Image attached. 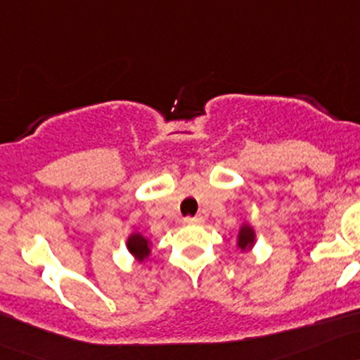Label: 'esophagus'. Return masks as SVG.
Masks as SVG:
<instances>
[{"label": "esophagus", "mask_w": 360, "mask_h": 360, "mask_svg": "<svg viewBox=\"0 0 360 360\" xmlns=\"http://www.w3.org/2000/svg\"><path fill=\"white\" fill-rule=\"evenodd\" d=\"M184 224H203V217L201 215L186 217V219H184Z\"/></svg>", "instance_id": "34e87169"}]
</instances>
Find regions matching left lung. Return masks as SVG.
Segmentation results:
<instances>
[{"label":"left lung","instance_id":"obj_1","mask_svg":"<svg viewBox=\"0 0 360 360\" xmlns=\"http://www.w3.org/2000/svg\"><path fill=\"white\" fill-rule=\"evenodd\" d=\"M252 240H255V232L251 227H243L239 232V248L240 250H246V248L252 246Z\"/></svg>","mask_w":360,"mask_h":360}]
</instances>
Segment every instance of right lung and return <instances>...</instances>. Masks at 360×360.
Listing matches in <instances>:
<instances>
[{
	"label": "right lung",
	"mask_w": 360,
	"mask_h": 360,
	"mask_svg": "<svg viewBox=\"0 0 360 360\" xmlns=\"http://www.w3.org/2000/svg\"><path fill=\"white\" fill-rule=\"evenodd\" d=\"M128 250L136 256L140 262H143L145 258L150 255L148 250V240L140 234H133L131 238L128 239Z\"/></svg>",
	"instance_id": "right-lung-1"
}]
</instances>
